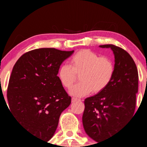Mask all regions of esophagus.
<instances>
[{"label":"esophagus","instance_id":"1","mask_svg":"<svg viewBox=\"0 0 147 147\" xmlns=\"http://www.w3.org/2000/svg\"><path fill=\"white\" fill-rule=\"evenodd\" d=\"M77 101H80V100L79 99H78V98H75V97H72V103H73V102H77Z\"/></svg>","mask_w":147,"mask_h":147}]
</instances>
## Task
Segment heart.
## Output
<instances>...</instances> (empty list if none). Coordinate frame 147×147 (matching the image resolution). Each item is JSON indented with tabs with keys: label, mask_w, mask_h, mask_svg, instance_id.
Segmentation results:
<instances>
[{
	"label": "heart",
	"mask_w": 147,
	"mask_h": 147,
	"mask_svg": "<svg viewBox=\"0 0 147 147\" xmlns=\"http://www.w3.org/2000/svg\"><path fill=\"white\" fill-rule=\"evenodd\" d=\"M115 64L112 59L87 49L78 51L72 57L70 66L63 65L57 76L60 83L67 89L72 87L80 75V82L74 86L69 93L82 97L93 91L97 94L108 87L115 75Z\"/></svg>",
	"instance_id": "heart-1"
}]
</instances>
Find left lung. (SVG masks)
<instances>
[{
	"mask_svg": "<svg viewBox=\"0 0 147 147\" xmlns=\"http://www.w3.org/2000/svg\"><path fill=\"white\" fill-rule=\"evenodd\" d=\"M100 47L112 49L115 70L108 87L84 102L83 127L97 142L113 135L134 116L139 79L135 63L126 50L112 44Z\"/></svg>",
	"mask_w": 147,
	"mask_h": 147,
	"instance_id": "obj_1",
	"label": "left lung"
}]
</instances>
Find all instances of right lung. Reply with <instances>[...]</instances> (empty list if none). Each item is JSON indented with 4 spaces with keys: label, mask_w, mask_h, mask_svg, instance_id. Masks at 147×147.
Masks as SVG:
<instances>
[{
    "label": "right lung",
    "mask_w": 147,
    "mask_h": 147,
    "mask_svg": "<svg viewBox=\"0 0 147 147\" xmlns=\"http://www.w3.org/2000/svg\"><path fill=\"white\" fill-rule=\"evenodd\" d=\"M73 53L55 48L30 50L17 60L10 75L9 110L28 132L44 141L53 137L60 115L71 103L57 72Z\"/></svg>",
    "instance_id": "right-lung-1"
}]
</instances>
